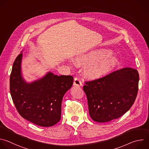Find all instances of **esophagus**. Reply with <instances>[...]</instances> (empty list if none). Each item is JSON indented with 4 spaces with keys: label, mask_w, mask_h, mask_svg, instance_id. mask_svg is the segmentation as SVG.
<instances>
[{
    "label": "esophagus",
    "mask_w": 149,
    "mask_h": 149,
    "mask_svg": "<svg viewBox=\"0 0 149 149\" xmlns=\"http://www.w3.org/2000/svg\"><path fill=\"white\" fill-rule=\"evenodd\" d=\"M82 82H81V79H80L79 78L76 77V78L74 79V85H75V86H82Z\"/></svg>",
    "instance_id": "1"
}]
</instances>
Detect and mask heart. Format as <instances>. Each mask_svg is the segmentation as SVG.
<instances>
[{
    "label": "heart",
    "mask_w": 149,
    "mask_h": 149,
    "mask_svg": "<svg viewBox=\"0 0 149 149\" xmlns=\"http://www.w3.org/2000/svg\"><path fill=\"white\" fill-rule=\"evenodd\" d=\"M75 61L79 65L86 64L85 73L92 79L100 78L118 65L119 59L108 48L92 49L77 56Z\"/></svg>",
    "instance_id": "b5f03b06"
}]
</instances>
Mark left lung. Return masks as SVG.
Masks as SVG:
<instances>
[{"instance_id": "left-lung-1", "label": "left lung", "mask_w": 149, "mask_h": 149, "mask_svg": "<svg viewBox=\"0 0 149 149\" xmlns=\"http://www.w3.org/2000/svg\"><path fill=\"white\" fill-rule=\"evenodd\" d=\"M139 75L132 68H124L94 81L86 82L89 113L95 122L118 119L134 104L138 92Z\"/></svg>"}]
</instances>
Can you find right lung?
I'll list each match as a JSON object with an SVG mask.
<instances>
[{"label": "right lung", "instance_id": "obj_1", "mask_svg": "<svg viewBox=\"0 0 149 149\" xmlns=\"http://www.w3.org/2000/svg\"><path fill=\"white\" fill-rule=\"evenodd\" d=\"M23 53L16 58L10 77V91L19 114L40 126L49 127L61 119V103L74 78L48 72L42 78L27 82L22 73Z\"/></svg>", "mask_w": 149, "mask_h": 149}]
</instances>
